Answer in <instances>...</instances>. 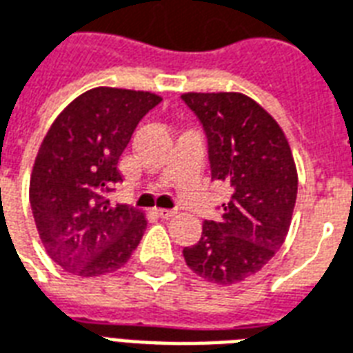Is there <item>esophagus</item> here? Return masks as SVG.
Masks as SVG:
<instances>
[{
	"mask_svg": "<svg viewBox=\"0 0 353 353\" xmlns=\"http://www.w3.org/2000/svg\"><path fill=\"white\" fill-rule=\"evenodd\" d=\"M154 214L162 217V219H170V217H174L177 214L176 210H164V208H159V210H154Z\"/></svg>",
	"mask_w": 353,
	"mask_h": 353,
	"instance_id": "esophagus-1",
	"label": "esophagus"
}]
</instances>
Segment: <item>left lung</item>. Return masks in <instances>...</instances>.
<instances>
[{"label":"left lung","mask_w":353,"mask_h":353,"mask_svg":"<svg viewBox=\"0 0 353 353\" xmlns=\"http://www.w3.org/2000/svg\"><path fill=\"white\" fill-rule=\"evenodd\" d=\"M208 139L212 179L232 194L217 221L185 248L192 272L221 285L250 278L272 259L288 236L296 200V168L283 132L259 103L238 92L181 96Z\"/></svg>","instance_id":"obj_1"}]
</instances>
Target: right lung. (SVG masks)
Wrapping results in <instances>:
<instances>
[{
	"instance_id": "add662e5",
	"label": "right lung",
	"mask_w": 353,
	"mask_h": 353,
	"mask_svg": "<svg viewBox=\"0 0 353 353\" xmlns=\"http://www.w3.org/2000/svg\"><path fill=\"white\" fill-rule=\"evenodd\" d=\"M161 96L98 87L57 117L35 157L30 204L54 263L83 278L115 272L143 236V214L109 202L123 177L119 159Z\"/></svg>"
}]
</instances>
